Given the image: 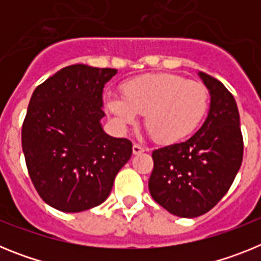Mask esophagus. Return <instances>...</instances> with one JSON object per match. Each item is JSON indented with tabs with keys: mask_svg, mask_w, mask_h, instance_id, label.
Returning <instances> with one entry per match:
<instances>
[{
	"mask_svg": "<svg viewBox=\"0 0 261 261\" xmlns=\"http://www.w3.org/2000/svg\"><path fill=\"white\" fill-rule=\"evenodd\" d=\"M145 150H146V149H145V147H142L141 145H138V144L133 145V154H135V155H138V154L144 153Z\"/></svg>",
	"mask_w": 261,
	"mask_h": 261,
	"instance_id": "34e87169",
	"label": "esophagus"
}]
</instances>
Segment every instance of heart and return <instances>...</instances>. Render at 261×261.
Returning <instances> with one entry per match:
<instances>
[{"label": "heart", "instance_id": "obj_1", "mask_svg": "<svg viewBox=\"0 0 261 261\" xmlns=\"http://www.w3.org/2000/svg\"><path fill=\"white\" fill-rule=\"evenodd\" d=\"M106 110L119 125L145 116V128L158 144H175L199 128L209 107L208 89L171 73L145 74L126 81L123 96L108 94Z\"/></svg>", "mask_w": 261, "mask_h": 261}]
</instances>
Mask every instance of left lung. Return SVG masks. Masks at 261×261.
<instances>
[{"instance_id":"obj_1","label":"left lung","mask_w":261,"mask_h":261,"mask_svg":"<svg viewBox=\"0 0 261 261\" xmlns=\"http://www.w3.org/2000/svg\"><path fill=\"white\" fill-rule=\"evenodd\" d=\"M211 94L201 128L187 141L153 151L150 195L183 218L211 211L229 191L243 159L239 112L234 96L220 81L199 71Z\"/></svg>"}]
</instances>
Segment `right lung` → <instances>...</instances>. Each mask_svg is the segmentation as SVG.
I'll return each mask as SVG.
<instances>
[{
	"instance_id": "add662e5",
	"label": "right lung",
	"mask_w": 261,
	"mask_h": 261,
	"mask_svg": "<svg viewBox=\"0 0 261 261\" xmlns=\"http://www.w3.org/2000/svg\"><path fill=\"white\" fill-rule=\"evenodd\" d=\"M116 69L66 66L39 85L22 126L32 184L57 211L78 213L102 204L132 155V142L103 130V89Z\"/></svg>"
}]
</instances>
